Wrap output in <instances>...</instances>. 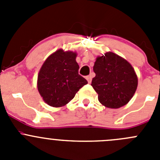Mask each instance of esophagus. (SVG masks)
Segmentation results:
<instances>
[{"mask_svg": "<svg viewBox=\"0 0 160 160\" xmlns=\"http://www.w3.org/2000/svg\"><path fill=\"white\" fill-rule=\"evenodd\" d=\"M92 77H93L92 74H90V75H88V76H87V77H86V78H87V82H88L89 83H90V82H91V81H92Z\"/></svg>", "mask_w": 160, "mask_h": 160, "instance_id": "esophagus-1", "label": "esophagus"}]
</instances>
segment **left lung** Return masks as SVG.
<instances>
[{"mask_svg":"<svg viewBox=\"0 0 160 160\" xmlns=\"http://www.w3.org/2000/svg\"><path fill=\"white\" fill-rule=\"evenodd\" d=\"M95 77L91 86L98 94L100 103L108 108L123 107L135 94L138 78L128 61L112 52L96 58Z\"/></svg>","mask_w":160,"mask_h":160,"instance_id":"obj_1","label":"left lung"}]
</instances>
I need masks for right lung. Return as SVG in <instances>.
Returning a JSON list of instances; mask_svg holds the SVG:
<instances>
[{"label":"right lung","mask_w":160,"mask_h":160,"mask_svg":"<svg viewBox=\"0 0 160 160\" xmlns=\"http://www.w3.org/2000/svg\"><path fill=\"white\" fill-rule=\"evenodd\" d=\"M77 53L60 49L49 55L38 76V90L48 105H66L87 81L78 74Z\"/></svg>","instance_id":"obj_1"}]
</instances>
